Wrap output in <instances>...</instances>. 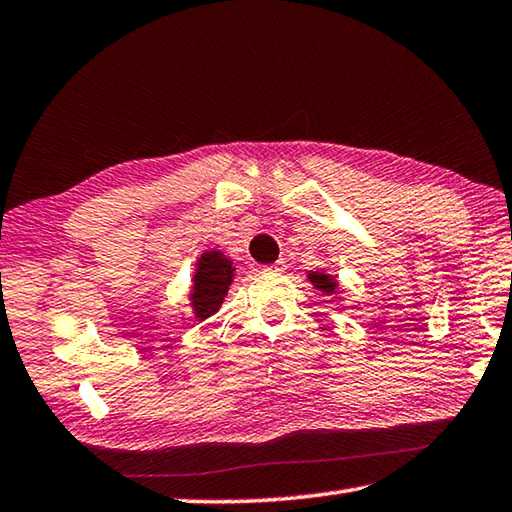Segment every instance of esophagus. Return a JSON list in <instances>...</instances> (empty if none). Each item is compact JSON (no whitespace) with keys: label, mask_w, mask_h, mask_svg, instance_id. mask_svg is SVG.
<instances>
[{"label":"esophagus","mask_w":512,"mask_h":512,"mask_svg":"<svg viewBox=\"0 0 512 512\" xmlns=\"http://www.w3.org/2000/svg\"><path fill=\"white\" fill-rule=\"evenodd\" d=\"M287 271V264L284 262H275L271 266H264V273H284Z\"/></svg>","instance_id":"obj_1"}]
</instances>
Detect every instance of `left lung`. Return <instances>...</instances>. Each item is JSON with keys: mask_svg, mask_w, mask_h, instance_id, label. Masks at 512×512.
<instances>
[{"mask_svg": "<svg viewBox=\"0 0 512 512\" xmlns=\"http://www.w3.org/2000/svg\"><path fill=\"white\" fill-rule=\"evenodd\" d=\"M309 280L316 284V289L325 291V293H334V289H336V282L332 280V277H327L323 273H311Z\"/></svg>", "mask_w": 512, "mask_h": 512, "instance_id": "1", "label": "left lung"}]
</instances>
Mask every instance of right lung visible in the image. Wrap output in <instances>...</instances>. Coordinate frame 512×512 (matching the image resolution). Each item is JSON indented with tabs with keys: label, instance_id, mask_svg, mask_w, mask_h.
I'll return each mask as SVG.
<instances>
[{
	"label": "right lung",
	"instance_id": "add662e5",
	"mask_svg": "<svg viewBox=\"0 0 512 512\" xmlns=\"http://www.w3.org/2000/svg\"><path fill=\"white\" fill-rule=\"evenodd\" d=\"M232 284V264L219 250L205 253L198 262V271L194 275V293L192 302L196 309V318L212 316L221 307L223 296Z\"/></svg>",
	"mask_w": 512,
	"mask_h": 512
}]
</instances>
